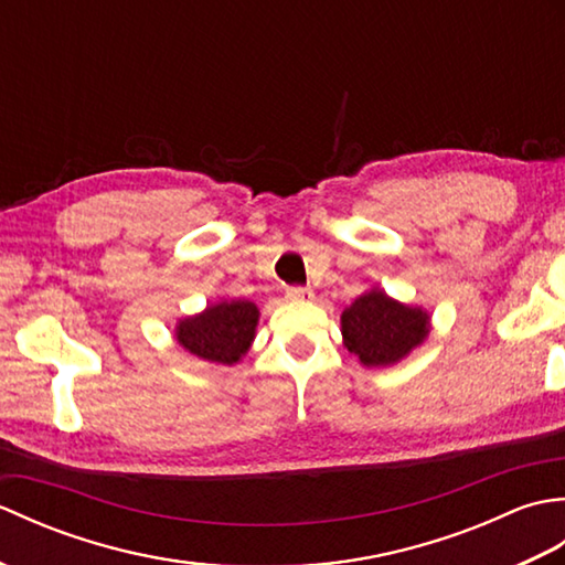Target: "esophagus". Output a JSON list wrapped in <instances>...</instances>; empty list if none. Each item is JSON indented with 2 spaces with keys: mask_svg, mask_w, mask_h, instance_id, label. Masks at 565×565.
Listing matches in <instances>:
<instances>
[{
  "mask_svg": "<svg viewBox=\"0 0 565 565\" xmlns=\"http://www.w3.org/2000/svg\"><path fill=\"white\" fill-rule=\"evenodd\" d=\"M286 298H289V301H310L313 291H310L308 286H289V289H286Z\"/></svg>",
  "mask_w": 565,
  "mask_h": 565,
  "instance_id": "34e87169",
  "label": "esophagus"
}]
</instances>
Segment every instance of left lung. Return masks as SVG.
<instances>
[{
	"label": "left lung",
	"mask_w": 565,
	"mask_h": 565,
	"mask_svg": "<svg viewBox=\"0 0 565 565\" xmlns=\"http://www.w3.org/2000/svg\"><path fill=\"white\" fill-rule=\"evenodd\" d=\"M429 318L383 291H369L342 313L344 347L364 366H391L427 338Z\"/></svg>",
	"instance_id": "left-lung-1"
}]
</instances>
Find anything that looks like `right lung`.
Masks as SVG:
<instances>
[{
    "mask_svg": "<svg viewBox=\"0 0 565 565\" xmlns=\"http://www.w3.org/2000/svg\"><path fill=\"white\" fill-rule=\"evenodd\" d=\"M259 310L249 301H223L206 313L179 322V344L206 362L235 364L255 338Z\"/></svg>",
    "mask_w": 565,
    "mask_h": 565,
    "instance_id": "obj_1",
    "label": "right lung"
}]
</instances>
